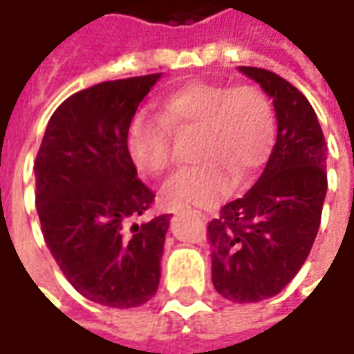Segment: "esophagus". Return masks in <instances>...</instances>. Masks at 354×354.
Returning <instances> with one entry per match:
<instances>
[{"instance_id": "esophagus-1", "label": "esophagus", "mask_w": 354, "mask_h": 354, "mask_svg": "<svg viewBox=\"0 0 354 354\" xmlns=\"http://www.w3.org/2000/svg\"><path fill=\"white\" fill-rule=\"evenodd\" d=\"M182 212H189V214L203 216V212H199V210H193V208H184V210H176V214H182Z\"/></svg>"}]
</instances>
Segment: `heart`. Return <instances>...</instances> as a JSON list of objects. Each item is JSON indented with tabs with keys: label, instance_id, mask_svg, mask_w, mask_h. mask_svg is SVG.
<instances>
[{
	"label": "heart",
	"instance_id": "1",
	"mask_svg": "<svg viewBox=\"0 0 354 354\" xmlns=\"http://www.w3.org/2000/svg\"><path fill=\"white\" fill-rule=\"evenodd\" d=\"M274 111L256 85L230 87L214 81H192L157 102V119L136 117L127 132L134 167L161 176L172 167V138L195 134L193 169L162 185L170 208L212 207L266 165L274 144Z\"/></svg>",
	"mask_w": 354,
	"mask_h": 354
}]
</instances>
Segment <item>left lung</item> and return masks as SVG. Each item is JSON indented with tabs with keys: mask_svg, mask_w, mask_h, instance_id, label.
<instances>
[{
	"mask_svg": "<svg viewBox=\"0 0 354 354\" xmlns=\"http://www.w3.org/2000/svg\"><path fill=\"white\" fill-rule=\"evenodd\" d=\"M273 98L277 142L260 180L208 223L216 292L235 304L277 296L311 252L326 197V142L315 109L281 75L239 66Z\"/></svg>",
	"mask_w": 354,
	"mask_h": 354,
	"instance_id": "left-lung-1",
	"label": "left lung"
}]
</instances>
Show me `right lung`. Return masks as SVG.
<instances>
[{"instance_id": "1", "label": "right lung", "mask_w": 354, "mask_h": 354, "mask_svg": "<svg viewBox=\"0 0 354 354\" xmlns=\"http://www.w3.org/2000/svg\"><path fill=\"white\" fill-rule=\"evenodd\" d=\"M161 73L104 81L66 98L35 157V208L47 248L81 296L129 309L161 277L170 214L134 222L155 193L138 178L127 132Z\"/></svg>"}]
</instances>
